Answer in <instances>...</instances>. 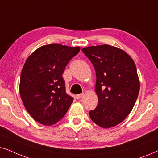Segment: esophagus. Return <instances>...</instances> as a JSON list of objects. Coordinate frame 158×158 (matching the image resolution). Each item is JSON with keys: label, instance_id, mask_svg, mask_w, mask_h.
<instances>
[{"label": "esophagus", "instance_id": "obj_1", "mask_svg": "<svg viewBox=\"0 0 158 158\" xmlns=\"http://www.w3.org/2000/svg\"><path fill=\"white\" fill-rule=\"evenodd\" d=\"M77 99H80L81 98L83 97V93H81V94H79V95H77Z\"/></svg>", "mask_w": 158, "mask_h": 158}]
</instances>
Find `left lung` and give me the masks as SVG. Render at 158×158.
Listing matches in <instances>:
<instances>
[{"label":"left lung","mask_w":158,"mask_h":158,"mask_svg":"<svg viewBox=\"0 0 158 158\" xmlns=\"http://www.w3.org/2000/svg\"><path fill=\"white\" fill-rule=\"evenodd\" d=\"M96 73V108L89 112L100 127L109 128L123 122L134 106L140 83L136 67L127 54L105 44L83 48Z\"/></svg>","instance_id":"1"}]
</instances>
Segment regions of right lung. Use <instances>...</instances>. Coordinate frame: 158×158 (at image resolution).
Instances as JSON below:
<instances>
[{
    "instance_id": "add662e5",
    "label": "right lung",
    "mask_w": 158,
    "mask_h": 158,
    "mask_svg": "<svg viewBox=\"0 0 158 158\" xmlns=\"http://www.w3.org/2000/svg\"><path fill=\"white\" fill-rule=\"evenodd\" d=\"M80 47L57 44L39 48L22 70L19 93L26 110L38 123L52 125L66 114L73 98L65 93L63 75Z\"/></svg>"
}]
</instances>
